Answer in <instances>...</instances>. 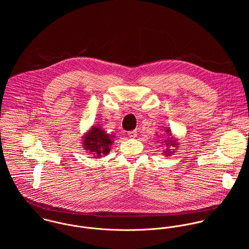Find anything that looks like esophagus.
<instances>
[{
    "instance_id": "obj_1",
    "label": "esophagus",
    "mask_w": 249,
    "mask_h": 249,
    "mask_svg": "<svg viewBox=\"0 0 249 249\" xmlns=\"http://www.w3.org/2000/svg\"><path fill=\"white\" fill-rule=\"evenodd\" d=\"M128 136H129L130 138H132V139L136 138V137H137V130H132V131H129V132H128Z\"/></svg>"
}]
</instances>
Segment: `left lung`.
<instances>
[{"label": "left lung", "mask_w": 249, "mask_h": 249, "mask_svg": "<svg viewBox=\"0 0 249 249\" xmlns=\"http://www.w3.org/2000/svg\"><path fill=\"white\" fill-rule=\"evenodd\" d=\"M166 132H167V134H168V138H166V140H164L163 142H164V144H166V146H168V148L166 149V150H164V152H163V154H165V155H172L173 153H175L176 151H175V149H171V148H169L170 146H173V147H178V142L177 140H175V138H174V136L172 135V131H171V129L170 128H167L166 129Z\"/></svg>", "instance_id": "1"}]
</instances>
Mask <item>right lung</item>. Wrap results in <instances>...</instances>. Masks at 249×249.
I'll list each match as a JSON object with an SVG mask.
<instances>
[{
	"mask_svg": "<svg viewBox=\"0 0 249 249\" xmlns=\"http://www.w3.org/2000/svg\"><path fill=\"white\" fill-rule=\"evenodd\" d=\"M113 138L114 135H109L102 126L93 125L85 133L82 145L95 158H100L109 153L110 147L114 142Z\"/></svg>",
	"mask_w": 249,
	"mask_h": 249,
	"instance_id": "1",
	"label": "right lung"
}]
</instances>
